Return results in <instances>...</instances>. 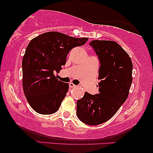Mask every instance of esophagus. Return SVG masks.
<instances>
[{
  "instance_id": "34e87169",
  "label": "esophagus",
  "mask_w": 153,
  "mask_h": 153,
  "mask_svg": "<svg viewBox=\"0 0 153 153\" xmlns=\"http://www.w3.org/2000/svg\"><path fill=\"white\" fill-rule=\"evenodd\" d=\"M69 86H70V88H75V87H76V85H74V84H73V82H70V83H69Z\"/></svg>"
}]
</instances>
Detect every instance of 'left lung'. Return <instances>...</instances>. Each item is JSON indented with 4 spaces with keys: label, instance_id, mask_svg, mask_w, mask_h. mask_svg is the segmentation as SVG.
I'll use <instances>...</instances> for the list:
<instances>
[{
    "label": "left lung",
    "instance_id": "1",
    "mask_svg": "<svg viewBox=\"0 0 153 153\" xmlns=\"http://www.w3.org/2000/svg\"><path fill=\"white\" fill-rule=\"evenodd\" d=\"M100 62L99 94L85 92L77 101V117L88 125L107 122L125 102L132 82V62L129 54L114 41L93 40Z\"/></svg>",
    "mask_w": 153,
    "mask_h": 153
}]
</instances>
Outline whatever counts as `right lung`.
Returning a JSON list of instances; mask_svg holds the SVG:
<instances>
[{
	"label": "right lung",
	"instance_id": "1",
	"mask_svg": "<svg viewBox=\"0 0 153 153\" xmlns=\"http://www.w3.org/2000/svg\"><path fill=\"white\" fill-rule=\"evenodd\" d=\"M88 40L57 31L44 33L31 40L22 60L23 89L35 111L47 115L59 109L69 85L56 78L54 72H59L65 65L72 49Z\"/></svg>",
	"mask_w": 153,
	"mask_h": 153
}]
</instances>
